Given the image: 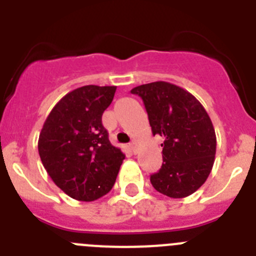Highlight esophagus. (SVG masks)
Returning a JSON list of instances; mask_svg holds the SVG:
<instances>
[{
  "label": "esophagus",
  "mask_w": 256,
  "mask_h": 256,
  "mask_svg": "<svg viewBox=\"0 0 256 256\" xmlns=\"http://www.w3.org/2000/svg\"><path fill=\"white\" fill-rule=\"evenodd\" d=\"M130 148L133 154L138 152V146H137V141L136 140H132V142L130 144Z\"/></svg>",
  "instance_id": "obj_1"
}]
</instances>
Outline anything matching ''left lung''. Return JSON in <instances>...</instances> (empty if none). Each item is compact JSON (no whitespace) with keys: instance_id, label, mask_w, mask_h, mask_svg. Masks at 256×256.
Listing matches in <instances>:
<instances>
[{"instance_id":"8db88e82","label":"left lung","mask_w":256,"mask_h":256,"mask_svg":"<svg viewBox=\"0 0 256 256\" xmlns=\"http://www.w3.org/2000/svg\"><path fill=\"white\" fill-rule=\"evenodd\" d=\"M144 100L154 136L164 138L162 165L150 177L158 192L182 198L198 191L216 160V136L209 114L188 91L169 82L132 90Z\"/></svg>"}]
</instances>
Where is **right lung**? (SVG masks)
Returning <instances> with one entry per match:
<instances>
[{
  "mask_svg": "<svg viewBox=\"0 0 256 256\" xmlns=\"http://www.w3.org/2000/svg\"><path fill=\"white\" fill-rule=\"evenodd\" d=\"M115 86H83L65 94L44 120L38 152L56 186L78 201H94L114 186L126 155L110 144L101 118Z\"/></svg>",
  "mask_w": 256,
  "mask_h": 256,
  "instance_id": "obj_1",
  "label": "right lung"
}]
</instances>
